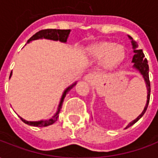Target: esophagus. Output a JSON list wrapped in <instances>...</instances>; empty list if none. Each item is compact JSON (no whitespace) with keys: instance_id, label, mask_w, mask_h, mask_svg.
Segmentation results:
<instances>
[{"instance_id":"obj_1","label":"esophagus","mask_w":158,"mask_h":158,"mask_svg":"<svg viewBox=\"0 0 158 158\" xmlns=\"http://www.w3.org/2000/svg\"><path fill=\"white\" fill-rule=\"evenodd\" d=\"M94 79H95V75H94L93 73H88V74H86V75L85 76V78H84L85 81L87 83H89V84L92 83Z\"/></svg>"}]
</instances>
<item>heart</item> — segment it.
Returning a JSON list of instances; mask_svg holds the SVG:
<instances>
[{"label":"heart","mask_w":158,"mask_h":158,"mask_svg":"<svg viewBox=\"0 0 158 158\" xmlns=\"http://www.w3.org/2000/svg\"><path fill=\"white\" fill-rule=\"evenodd\" d=\"M89 56L94 58H104L105 69L111 70L123 61L125 57V50L121 45L111 41H102L93 45L89 48Z\"/></svg>","instance_id":"b5f03b06"}]
</instances>
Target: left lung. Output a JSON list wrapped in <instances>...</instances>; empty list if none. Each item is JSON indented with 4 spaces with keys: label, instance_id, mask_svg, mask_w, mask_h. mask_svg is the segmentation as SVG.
<instances>
[{
    "label": "left lung",
    "instance_id": "obj_1",
    "mask_svg": "<svg viewBox=\"0 0 158 158\" xmlns=\"http://www.w3.org/2000/svg\"><path fill=\"white\" fill-rule=\"evenodd\" d=\"M129 36V39L131 40V44H132L133 50H134V56H133L132 62L134 63L133 65V69H135V70H137L138 72L141 74V76L143 77V79L145 80V83H146V89H147V100H146V106L144 107V110L142 111V113L139 114V116L137 117L135 120H133L132 122H130L126 126L125 129H128L129 127L132 126L133 124H135L138 120H139L141 117L144 115V113H146V109H147V106H148V104H149L150 101V93H151V87H150V81H149V66H148V63H147V60L146 58H145V55L143 53L142 50H138V45L136 43L131 36Z\"/></svg>",
    "mask_w": 158,
    "mask_h": 158
}]
</instances>
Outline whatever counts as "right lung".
<instances>
[{
	"mask_svg": "<svg viewBox=\"0 0 158 158\" xmlns=\"http://www.w3.org/2000/svg\"><path fill=\"white\" fill-rule=\"evenodd\" d=\"M71 32L70 29H43V30H40L39 32H37L35 35L30 38V39L28 40L27 44L29 43L32 40H40V39H45V40H54V41H60L62 42V43H66L67 40H68V38H69V34ZM12 72H11V74H10V78L12 76ZM77 84V81L74 82L73 84H72L71 85H69V87H67L65 89V90L62 93V96L61 97V100H60V102H59L58 107H57V110L56 113L48 119H45V120H40V121H27L25 119H23V118L20 117V118L22 120L23 122L28 124V125L30 126H35V127H46V126H49L54 123L57 120L59 117V113L61 111V108H62V102H63V100L65 98L67 93L69 92V90L71 89H73L74 86L76 85Z\"/></svg>",
	"mask_w": 158,
	"mask_h": 158,
	"instance_id": "obj_1",
	"label": "right lung"
}]
</instances>
